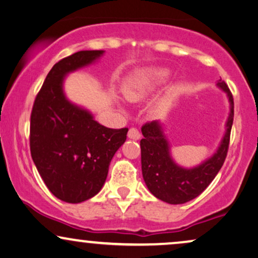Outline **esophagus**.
Masks as SVG:
<instances>
[{
    "mask_svg": "<svg viewBox=\"0 0 258 258\" xmlns=\"http://www.w3.org/2000/svg\"><path fill=\"white\" fill-rule=\"evenodd\" d=\"M128 138L132 140H139L141 138V134H140V132L136 128H130L128 132Z\"/></svg>",
    "mask_w": 258,
    "mask_h": 258,
    "instance_id": "34e87169",
    "label": "esophagus"
}]
</instances>
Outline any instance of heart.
<instances>
[{"mask_svg": "<svg viewBox=\"0 0 258 258\" xmlns=\"http://www.w3.org/2000/svg\"><path fill=\"white\" fill-rule=\"evenodd\" d=\"M170 78V71L160 67H153L140 71L133 76L125 86L126 99L129 101H140L155 88L166 82Z\"/></svg>", "mask_w": 258, "mask_h": 258, "instance_id": "1", "label": "heart"}]
</instances>
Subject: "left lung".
<instances>
[{"label":"left lung","mask_w":258,"mask_h":258,"mask_svg":"<svg viewBox=\"0 0 258 258\" xmlns=\"http://www.w3.org/2000/svg\"><path fill=\"white\" fill-rule=\"evenodd\" d=\"M217 85L227 94L230 101V116L226 122V133L217 153L199 166L184 168L174 163L170 154V145L159 120L147 122L142 125L141 132L144 139L140 141L142 176L149 191L161 201L170 205H182L191 201L205 191L224 165L230 145L234 104L230 88L225 81L220 80Z\"/></svg>","instance_id":"8db88e82"}]
</instances>
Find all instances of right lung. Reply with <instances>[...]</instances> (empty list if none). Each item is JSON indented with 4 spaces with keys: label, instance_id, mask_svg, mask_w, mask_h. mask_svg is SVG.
I'll return each instance as SVG.
<instances>
[{
    "label": "right lung",
    "instance_id": "1",
    "mask_svg": "<svg viewBox=\"0 0 258 258\" xmlns=\"http://www.w3.org/2000/svg\"><path fill=\"white\" fill-rule=\"evenodd\" d=\"M103 50L79 51L57 62L38 92L31 112L30 148L47 189L57 199L80 203L97 195L111 159L126 140L128 128L110 129L66 98L68 73L91 64Z\"/></svg>",
    "mask_w": 258,
    "mask_h": 258
}]
</instances>
